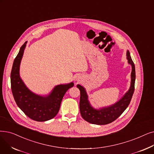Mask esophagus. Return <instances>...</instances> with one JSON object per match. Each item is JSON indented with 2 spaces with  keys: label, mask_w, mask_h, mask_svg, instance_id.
<instances>
[{
  "label": "esophagus",
  "mask_w": 154,
  "mask_h": 154,
  "mask_svg": "<svg viewBox=\"0 0 154 154\" xmlns=\"http://www.w3.org/2000/svg\"><path fill=\"white\" fill-rule=\"evenodd\" d=\"M76 81H80V77H77V78H76Z\"/></svg>",
  "instance_id": "34e87169"
}]
</instances>
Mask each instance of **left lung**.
Returning a JSON list of instances; mask_svg holds the SVG:
<instances>
[{"mask_svg":"<svg viewBox=\"0 0 154 154\" xmlns=\"http://www.w3.org/2000/svg\"><path fill=\"white\" fill-rule=\"evenodd\" d=\"M126 58L128 60V63L131 66L130 87L124 96L115 104L99 109H95L91 106L88 100L85 89L80 84L77 85L81 92L80 112L82 117L86 122L99 125L109 124L116 120L128 106L135 90V68L128 50L126 51Z\"/></svg>","mask_w":154,"mask_h":154,"instance_id":"obj_1","label":"left lung"}]
</instances>
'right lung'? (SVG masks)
<instances>
[{
  "instance_id": "add662e5",
  "label": "right lung",
  "mask_w": 154,
  "mask_h": 154,
  "mask_svg": "<svg viewBox=\"0 0 154 154\" xmlns=\"http://www.w3.org/2000/svg\"><path fill=\"white\" fill-rule=\"evenodd\" d=\"M26 43L27 42L20 48L12 65L11 73V90L17 106L26 116L36 122H46L57 115L65 92L74 84L72 82L57 85L45 96L36 94L30 91L19 74L20 64Z\"/></svg>"
}]
</instances>
